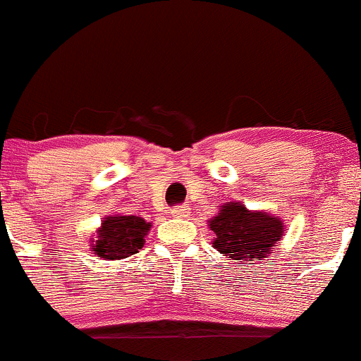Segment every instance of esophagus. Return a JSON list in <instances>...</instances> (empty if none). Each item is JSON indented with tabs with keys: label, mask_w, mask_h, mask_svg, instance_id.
Instances as JSON below:
<instances>
[{
	"label": "esophagus",
	"mask_w": 361,
	"mask_h": 361,
	"mask_svg": "<svg viewBox=\"0 0 361 361\" xmlns=\"http://www.w3.org/2000/svg\"><path fill=\"white\" fill-rule=\"evenodd\" d=\"M172 215H176V217H188V215H189V208L184 207V205L172 208Z\"/></svg>",
	"instance_id": "1"
}]
</instances>
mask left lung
<instances>
[{"label":"left lung","mask_w":361,"mask_h":361,"mask_svg":"<svg viewBox=\"0 0 361 361\" xmlns=\"http://www.w3.org/2000/svg\"><path fill=\"white\" fill-rule=\"evenodd\" d=\"M214 247L240 264L262 261L283 235L280 219L266 212H250L243 203H226L210 221Z\"/></svg>","instance_id":"8db88e82"}]
</instances>
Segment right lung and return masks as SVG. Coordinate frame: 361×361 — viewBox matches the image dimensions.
Returning a JSON list of instances; mask_svg holds the SVG:
<instances>
[{
	"label": "right lung",
	"instance_id": "1",
	"mask_svg": "<svg viewBox=\"0 0 361 361\" xmlns=\"http://www.w3.org/2000/svg\"><path fill=\"white\" fill-rule=\"evenodd\" d=\"M149 228V222H146L139 215L106 217L102 228L97 233V240H92L94 254L109 261L130 257L144 247L146 243L144 238Z\"/></svg>",
	"mask_w": 361,
	"mask_h": 361
}]
</instances>
